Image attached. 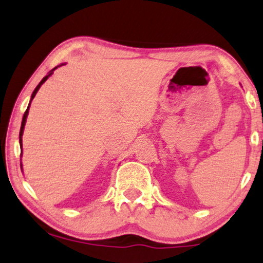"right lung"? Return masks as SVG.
Wrapping results in <instances>:
<instances>
[{
	"instance_id": "1",
	"label": "right lung",
	"mask_w": 263,
	"mask_h": 263,
	"mask_svg": "<svg viewBox=\"0 0 263 263\" xmlns=\"http://www.w3.org/2000/svg\"><path fill=\"white\" fill-rule=\"evenodd\" d=\"M62 65H64V64H62ZM62 65H60V66H62ZM58 67H59V66H56V67H55V68H52V69H51V71H50V72H49V73H48V74H47V76H45V77H44V78L41 80V83H40V84H38V85L36 86V89H34V90H33V92H32V96H31V100H30L29 107H27V109H26V111H25V113H24V117H23V121H22V127H20V134H19V142H20V146H22V153H23V134H24V127H25V124H26V118H27V115H29V108H30V104H31V102H32L33 97H34V96H36L37 91H38V90H40V87H41V85H42V84H43V83L45 82V80H47V79L49 78V77H50V76L52 74V72H54V71H55V69H56V68H58Z\"/></svg>"
}]
</instances>
